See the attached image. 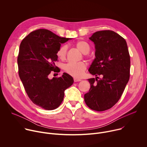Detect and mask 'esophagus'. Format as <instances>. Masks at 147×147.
<instances>
[{"mask_svg":"<svg viewBox=\"0 0 147 147\" xmlns=\"http://www.w3.org/2000/svg\"><path fill=\"white\" fill-rule=\"evenodd\" d=\"M74 82H78V81H81V79H78V78H74Z\"/></svg>","mask_w":147,"mask_h":147,"instance_id":"esophagus-1","label":"esophagus"}]
</instances>
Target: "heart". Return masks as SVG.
I'll return each instance as SVG.
<instances>
[{"label": "heart", "mask_w": 147, "mask_h": 147, "mask_svg": "<svg viewBox=\"0 0 147 147\" xmlns=\"http://www.w3.org/2000/svg\"><path fill=\"white\" fill-rule=\"evenodd\" d=\"M75 47L84 54L88 53L90 51V45L84 40H80L74 44ZM67 47L66 45L61 46L57 50L56 55L58 58L61 60H65L66 58ZM86 69V65L84 62L77 63H68L65 66V71L69 75L76 78H81Z\"/></svg>", "instance_id": "obj_1"}]
</instances>
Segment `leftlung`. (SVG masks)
I'll list each match as a JSON object with an SVG mask.
<instances>
[{"label": "left lung", "mask_w": 147, "mask_h": 147, "mask_svg": "<svg viewBox=\"0 0 147 147\" xmlns=\"http://www.w3.org/2000/svg\"><path fill=\"white\" fill-rule=\"evenodd\" d=\"M89 38L95 44V59L88 71L96 77L88 79L91 87L84 100L90 109L104 111L118 102L127 85L130 57L126 41L113 31H97Z\"/></svg>", "instance_id": "left-lung-1"}]
</instances>
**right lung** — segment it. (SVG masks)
<instances>
[{
	"mask_svg": "<svg viewBox=\"0 0 147 147\" xmlns=\"http://www.w3.org/2000/svg\"><path fill=\"white\" fill-rule=\"evenodd\" d=\"M71 38L60 37L46 29H38L25 37L20 45L17 57L18 74L31 100L46 110L58 108L65 91L73 83V77L64 73L49 78L52 72H59L55 66L61 44Z\"/></svg>",
	"mask_w": 147,
	"mask_h": 147,
	"instance_id": "obj_1",
	"label": "right lung"
}]
</instances>
